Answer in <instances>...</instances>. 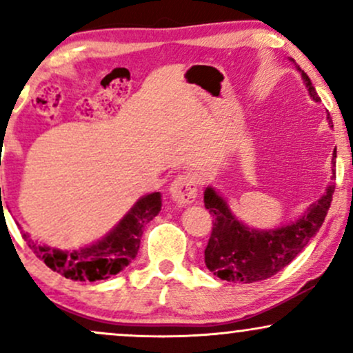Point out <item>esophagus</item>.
<instances>
[{"label":"esophagus","instance_id":"34e87169","mask_svg":"<svg viewBox=\"0 0 353 353\" xmlns=\"http://www.w3.org/2000/svg\"><path fill=\"white\" fill-rule=\"evenodd\" d=\"M197 188V177L194 174H182L172 182L169 192H171V199L177 203V207H185L195 201Z\"/></svg>","mask_w":353,"mask_h":353}]
</instances>
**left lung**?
Segmentation results:
<instances>
[{"instance_id": "obj_1", "label": "left lung", "mask_w": 353, "mask_h": 353, "mask_svg": "<svg viewBox=\"0 0 353 353\" xmlns=\"http://www.w3.org/2000/svg\"><path fill=\"white\" fill-rule=\"evenodd\" d=\"M296 69L299 70L311 99L321 101L307 74L301 70L299 65H296ZM327 120L330 126H334L329 113ZM335 154L337 152L334 151L332 181L337 158ZM334 190L335 185L330 182L325 192L294 222L268 230H258L240 222L222 195L214 188H207L203 192V203L214 217V227L205 248V266L223 281L250 284L271 278L290 265L319 232L332 202Z\"/></svg>"}]
</instances>
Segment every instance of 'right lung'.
Wrapping results in <instances>:
<instances>
[{
    "mask_svg": "<svg viewBox=\"0 0 353 353\" xmlns=\"http://www.w3.org/2000/svg\"><path fill=\"white\" fill-rule=\"evenodd\" d=\"M163 199L159 192L139 197L128 214L103 239L77 250H59L39 245L23 232L29 248L52 271L74 281H100L123 271L138 254L144 225L159 214Z\"/></svg>",
    "mask_w": 353,
    "mask_h": 353,
    "instance_id": "1",
    "label": "right lung"
}]
</instances>
